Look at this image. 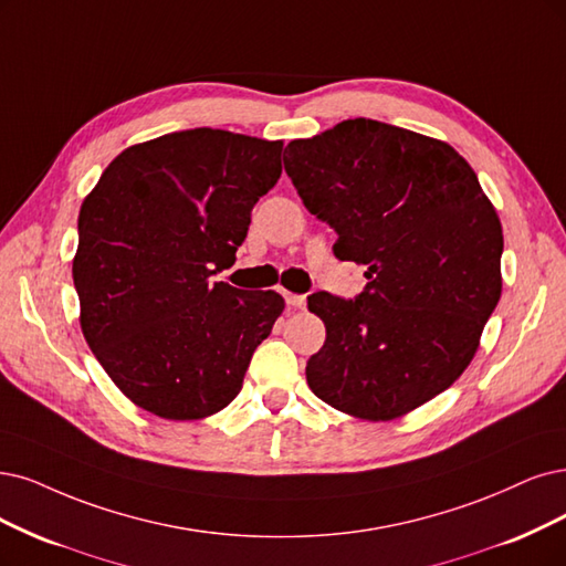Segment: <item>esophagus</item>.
I'll list each match as a JSON object with an SVG mask.
<instances>
[{
  "label": "esophagus",
  "mask_w": 566,
  "mask_h": 566,
  "mask_svg": "<svg viewBox=\"0 0 566 566\" xmlns=\"http://www.w3.org/2000/svg\"><path fill=\"white\" fill-rule=\"evenodd\" d=\"M284 298H286V303H289L291 307H305V303H307L305 296H301V294H289V291H284Z\"/></svg>",
  "instance_id": "esophagus-1"
}]
</instances>
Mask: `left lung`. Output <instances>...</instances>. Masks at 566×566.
Returning <instances> with one entry per match:
<instances>
[{
    "label": "left lung",
    "mask_w": 566,
    "mask_h": 566,
    "mask_svg": "<svg viewBox=\"0 0 566 566\" xmlns=\"http://www.w3.org/2000/svg\"><path fill=\"white\" fill-rule=\"evenodd\" d=\"M284 154L307 212L338 233L333 254L368 268L354 301L307 298L326 326L307 385L340 412L396 420L473 359L501 296L496 209L450 144L389 123L349 118Z\"/></svg>",
    "instance_id": "1"
}]
</instances>
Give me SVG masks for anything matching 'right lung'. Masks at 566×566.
<instances>
[{
    "label": "right lung",
    "mask_w": 566,
    "mask_h": 566,
    "mask_svg": "<svg viewBox=\"0 0 566 566\" xmlns=\"http://www.w3.org/2000/svg\"><path fill=\"white\" fill-rule=\"evenodd\" d=\"M282 175V142L196 128L135 144L78 212L72 265L88 347L128 399L202 420L235 399L284 298L212 282Z\"/></svg>",
    "instance_id": "1"
}]
</instances>
